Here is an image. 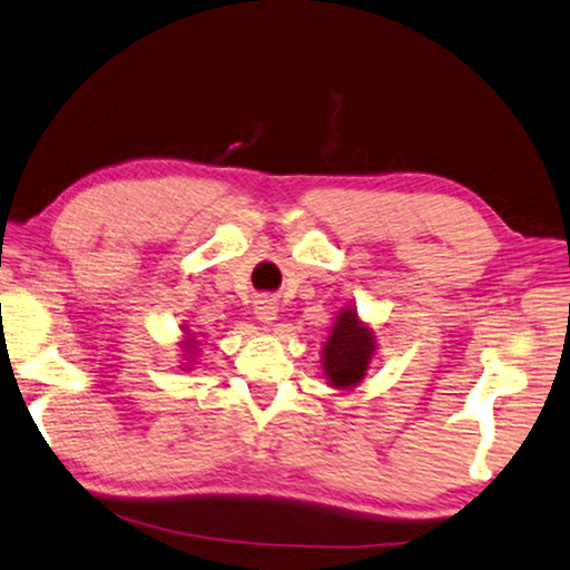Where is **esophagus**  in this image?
Here are the masks:
<instances>
[{
  "instance_id": "34e87169",
  "label": "esophagus",
  "mask_w": 570,
  "mask_h": 570,
  "mask_svg": "<svg viewBox=\"0 0 570 570\" xmlns=\"http://www.w3.org/2000/svg\"><path fill=\"white\" fill-rule=\"evenodd\" d=\"M276 312H278V306H276L274 299H268V296H264V299L256 302V317L264 322V324L274 322L276 320Z\"/></svg>"
}]
</instances>
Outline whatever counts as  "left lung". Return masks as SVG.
<instances>
[{
	"label": "left lung",
	"mask_w": 570,
	"mask_h": 570,
	"mask_svg": "<svg viewBox=\"0 0 570 570\" xmlns=\"http://www.w3.org/2000/svg\"><path fill=\"white\" fill-rule=\"evenodd\" d=\"M373 350V330L357 320V312H340L327 345H324V373L330 377V385L352 387L363 381Z\"/></svg>",
	"instance_id": "1"
}]
</instances>
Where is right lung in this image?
Returning a JSON list of instances; mask_svg holds the SVG:
<instances>
[{
  "label": "right lung",
  "mask_w": 570,
  "mask_h": 570,
  "mask_svg": "<svg viewBox=\"0 0 570 570\" xmlns=\"http://www.w3.org/2000/svg\"><path fill=\"white\" fill-rule=\"evenodd\" d=\"M185 347H187V352H195V350H193V342H187V345H185Z\"/></svg>",
  "instance_id": "obj_1"
}]
</instances>
